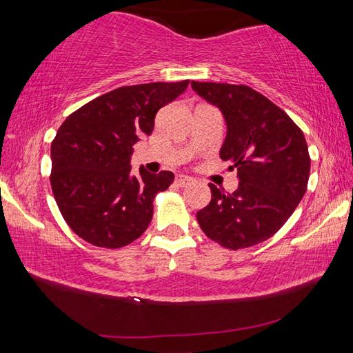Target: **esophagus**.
Here are the masks:
<instances>
[{
	"instance_id": "34e87169",
	"label": "esophagus",
	"mask_w": 353,
	"mask_h": 353,
	"mask_svg": "<svg viewBox=\"0 0 353 353\" xmlns=\"http://www.w3.org/2000/svg\"><path fill=\"white\" fill-rule=\"evenodd\" d=\"M194 181L191 177H188V176H177L176 177V183L177 185H181V187H185V185H190V183H193Z\"/></svg>"
}]
</instances>
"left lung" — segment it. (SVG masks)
I'll return each instance as SVG.
<instances>
[{
  "instance_id": "8db88e82",
  "label": "left lung",
  "mask_w": 353,
  "mask_h": 353,
  "mask_svg": "<svg viewBox=\"0 0 353 353\" xmlns=\"http://www.w3.org/2000/svg\"><path fill=\"white\" fill-rule=\"evenodd\" d=\"M191 88L223 112L227 135L219 157L240 179L232 194L210 183V204L196 218L223 248L255 246L280 230L305 194V137L280 107L248 85L191 81Z\"/></svg>"
}]
</instances>
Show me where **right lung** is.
I'll use <instances>...</instances> for the list:
<instances>
[{"label": "right lung", "instance_id": "obj_1", "mask_svg": "<svg viewBox=\"0 0 353 353\" xmlns=\"http://www.w3.org/2000/svg\"><path fill=\"white\" fill-rule=\"evenodd\" d=\"M190 81L119 87L71 113L51 143V188L63 219L77 236L98 248L128 246L145 234L154 198L174 181L140 168L130 155L140 137L151 135L163 105Z\"/></svg>", "mask_w": 353, "mask_h": 353}]
</instances>
